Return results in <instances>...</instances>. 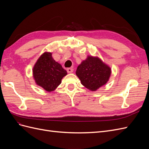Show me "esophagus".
<instances>
[{"label": "esophagus", "mask_w": 149, "mask_h": 149, "mask_svg": "<svg viewBox=\"0 0 149 149\" xmlns=\"http://www.w3.org/2000/svg\"><path fill=\"white\" fill-rule=\"evenodd\" d=\"M66 71H67V72L68 73H72V72L73 71V68H67Z\"/></svg>", "instance_id": "obj_1"}]
</instances>
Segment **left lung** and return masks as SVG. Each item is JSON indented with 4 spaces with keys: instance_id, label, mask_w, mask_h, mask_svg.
<instances>
[{
    "instance_id": "1",
    "label": "left lung",
    "mask_w": 149,
    "mask_h": 149,
    "mask_svg": "<svg viewBox=\"0 0 149 149\" xmlns=\"http://www.w3.org/2000/svg\"><path fill=\"white\" fill-rule=\"evenodd\" d=\"M111 68L98 57L88 56L77 68L76 74L81 83L92 91H96L109 81Z\"/></svg>"
}]
</instances>
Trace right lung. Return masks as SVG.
I'll return each mask as SVG.
<instances>
[{
    "label": "right lung",
    "mask_w": 149,
    "mask_h": 149,
    "mask_svg": "<svg viewBox=\"0 0 149 149\" xmlns=\"http://www.w3.org/2000/svg\"><path fill=\"white\" fill-rule=\"evenodd\" d=\"M66 74V71L53 59L50 52L43 53L33 68V76L36 84L48 92L54 91Z\"/></svg>",
    "instance_id": "right-lung-1"
}]
</instances>
